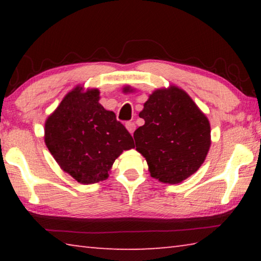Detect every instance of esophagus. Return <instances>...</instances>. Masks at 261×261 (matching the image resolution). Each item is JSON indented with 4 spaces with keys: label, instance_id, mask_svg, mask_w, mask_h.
I'll list each match as a JSON object with an SVG mask.
<instances>
[{
    "label": "esophagus",
    "instance_id": "1",
    "mask_svg": "<svg viewBox=\"0 0 261 261\" xmlns=\"http://www.w3.org/2000/svg\"><path fill=\"white\" fill-rule=\"evenodd\" d=\"M125 127H126V130L130 132V134H134V131L136 130V124L134 122H126Z\"/></svg>",
    "mask_w": 261,
    "mask_h": 261
}]
</instances>
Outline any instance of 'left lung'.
<instances>
[{
  "instance_id": "left-lung-1",
  "label": "left lung",
  "mask_w": 261,
  "mask_h": 261,
  "mask_svg": "<svg viewBox=\"0 0 261 261\" xmlns=\"http://www.w3.org/2000/svg\"><path fill=\"white\" fill-rule=\"evenodd\" d=\"M139 117L145 124L134 134L136 149L153 178L178 184L199 169L211 147V124L187 92L175 85L158 88Z\"/></svg>"
}]
</instances>
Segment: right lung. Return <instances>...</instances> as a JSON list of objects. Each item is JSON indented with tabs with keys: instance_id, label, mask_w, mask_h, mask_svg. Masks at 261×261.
<instances>
[{
	"instance_id": "add662e5",
	"label": "right lung",
	"mask_w": 261,
	"mask_h": 261,
	"mask_svg": "<svg viewBox=\"0 0 261 261\" xmlns=\"http://www.w3.org/2000/svg\"><path fill=\"white\" fill-rule=\"evenodd\" d=\"M98 88L77 85L65 94L45 123V143L61 169L81 184L108 178L134 139L116 115L99 103Z\"/></svg>"
}]
</instances>
